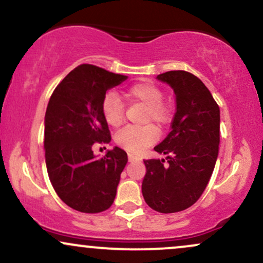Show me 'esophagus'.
Wrapping results in <instances>:
<instances>
[{
	"label": "esophagus",
	"mask_w": 263,
	"mask_h": 263,
	"mask_svg": "<svg viewBox=\"0 0 263 263\" xmlns=\"http://www.w3.org/2000/svg\"><path fill=\"white\" fill-rule=\"evenodd\" d=\"M128 161H129V162L141 161V158H138V157H136V156H134V155H128Z\"/></svg>",
	"instance_id": "obj_1"
}]
</instances>
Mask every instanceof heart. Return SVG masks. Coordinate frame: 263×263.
Listing matches in <instances>:
<instances>
[{"label":"heart","instance_id":"b5f03b06","mask_svg":"<svg viewBox=\"0 0 263 263\" xmlns=\"http://www.w3.org/2000/svg\"><path fill=\"white\" fill-rule=\"evenodd\" d=\"M126 98L140 102L146 106L144 122H155L157 126L167 125L172 119L171 107L163 102V91L152 83H140L132 85L126 91ZM101 112L110 127H119L123 122V104L116 92L110 91L105 95L101 104ZM158 138V132L153 126L126 127L115 137V141L127 152L140 155L148 148Z\"/></svg>","mask_w":263,"mask_h":263}]
</instances>
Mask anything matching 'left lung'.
Instances as JSON below:
<instances>
[{
    "label": "left lung",
    "instance_id": "left-lung-1",
    "mask_svg": "<svg viewBox=\"0 0 263 263\" xmlns=\"http://www.w3.org/2000/svg\"><path fill=\"white\" fill-rule=\"evenodd\" d=\"M157 79L176 95L177 112L171 132L155 147L164 159L143 161L142 195L149 208L170 214L188 209L209 183L220 143V108L208 87L184 70L167 71Z\"/></svg>",
    "mask_w": 263,
    "mask_h": 263
}]
</instances>
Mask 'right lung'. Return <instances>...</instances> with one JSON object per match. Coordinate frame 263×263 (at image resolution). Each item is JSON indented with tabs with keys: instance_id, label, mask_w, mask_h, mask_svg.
I'll return each instance as SVG.
<instances>
[{
	"instance_id": "add662e5",
	"label": "right lung",
	"mask_w": 263,
	"mask_h": 263,
	"mask_svg": "<svg viewBox=\"0 0 263 263\" xmlns=\"http://www.w3.org/2000/svg\"><path fill=\"white\" fill-rule=\"evenodd\" d=\"M128 77L83 64L55 87L44 117V149L48 176L68 206L81 213H101L116 197L127 153L114 147L101 158L93 143L111 141L101 112L107 90Z\"/></svg>"
}]
</instances>
